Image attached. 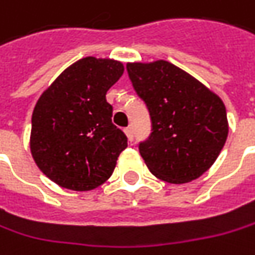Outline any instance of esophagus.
<instances>
[{
	"instance_id": "1",
	"label": "esophagus",
	"mask_w": 255,
	"mask_h": 255,
	"mask_svg": "<svg viewBox=\"0 0 255 255\" xmlns=\"http://www.w3.org/2000/svg\"><path fill=\"white\" fill-rule=\"evenodd\" d=\"M125 133L128 136V140H129V142L133 140V130H132V128H126V129H125Z\"/></svg>"
}]
</instances>
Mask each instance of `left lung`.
Returning <instances> with one entry per match:
<instances>
[{
  "label": "left lung",
  "instance_id": "obj_1",
  "mask_svg": "<svg viewBox=\"0 0 255 255\" xmlns=\"http://www.w3.org/2000/svg\"><path fill=\"white\" fill-rule=\"evenodd\" d=\"M126 69L152 119V133L139 145L149 171L169 184L199 178L217 160L228 136L221 97L165 60L128 63Z\"/></svg>",
  "mask_w": 255,
  "mask_h": 255
}]
</instances>
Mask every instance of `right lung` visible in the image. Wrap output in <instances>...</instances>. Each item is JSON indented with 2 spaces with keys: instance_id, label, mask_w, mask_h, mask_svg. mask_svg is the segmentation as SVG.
I'll list each match as a JSON object with an SVG mask.
<instances>
[{
  "instance_id": "right-lung-1",
  "label": "right lung",
  "mask_w": 255,
  "mask_h": 255,
  "mask_svg": "<svg viewBox=\"0 0 255 255\" xmlns=\"http://www.w3.org/2000/svg\"><path fill=\"white\" fill-rule=\"evenodd\" d=\"M125 71L113 58L84 57L69 66L35 103L30 149L40 171L71 191L105 184L128 137L112 123L108 90Z\"/></svg>"
}]
</instances>
